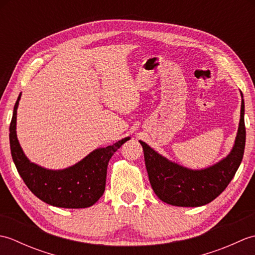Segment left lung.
Segmentation results:
<instances>
[{"instance_id": "left-lung-1", "label": "left lung", "mask_w": 255, "mask_h": 255, "mask_svg": "<svg viewBox=\"0 0 255 255\" xmlns=\"http://www.w3.org/2000/svg\"><path fill=\"white\" fill-rule=\"evenodd\" d=\"M140 143L143 148L151 187L162 202L180 207H198L208 204L229 185L242 161L246 147L245 101L241 103L240 124L234 148L227 158L207 169H186L156 153L143 141Z\"/></svg>"}]
</instances>
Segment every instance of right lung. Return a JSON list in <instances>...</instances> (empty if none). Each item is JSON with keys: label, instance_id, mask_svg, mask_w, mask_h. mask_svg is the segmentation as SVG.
Returning <instances> with one entry per match:
<instances>
[{"label": "right lung", "instance_id": "obj_1", "mask_svg": "<svg viewBox=\"0 0 255 255\" xmlns=\"http://www.w3.org/2000/svg\"><path fill=\"white\" fill-rule=\"evenodd\" d=\"M19 99L20 94L15 103L9 125V145L16 169L26 186L42 202L56 207L86 208L94 205L105 191L110 159L129 138L96 149L69 169L46 170L29 162L16 137V112Z\"/></svg>", "mask_w": 255, "mask_h": 255}]
</instances>
